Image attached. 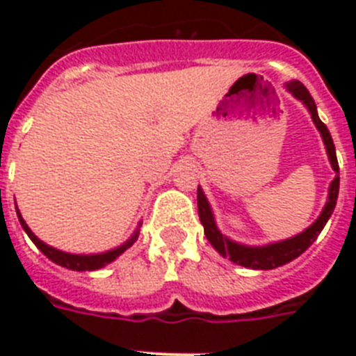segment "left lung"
Wrapping results in <instances>:
<instances>
[{
  "instance_id": "obj_1",
  "label": "left lung",
  "mask_w": 356,
  "mask_h": 356,
  "mask_svg": "<svg viewBox=\"0 0 356 356\" xmlns=\"http://www.w3.org/2000/svg\"><path fill=\"white\" fill-rule=\"evenodd\" d=\"M286 88L288 92H292L293 97H298L299 102L309 108L312 122L316 123V127L321 133V138H323V144H325L327 156L331 161L332 170L337 172V177L332 179L331 186H329L327 203L320 216H318V220L309 229H305L303 233L296 234V236L288 238V240H282V242L268 243V245H243V243L233 242L231 238L220 233V229L216 227V222H214L211 205H209L203 190L197 186V212H200L201 225L205 229L207 240L212 243V248L216 249L222 257L233 260L234 264H240L243 268H251V270H273V268H279V266L292 262L293 259H298L299 254L305 253L312 245L316 238H318V234L321 233V229L325 227V223L329 222V218H331L332 211L337 207L338 190H340V168H338L337 161V149H334V144H332L329 129L318 116L314 99L310 96V92L305 88L303 83H299V81L286 83Z\"/></svg>"
}]
</instances>
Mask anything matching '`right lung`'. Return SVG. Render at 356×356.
Instances as JSON below:
<instances>
[{
    "instance_id": "obj_1",
    "label": "right lung",
    "mask_w": 356,
    "mask_h": 356,
    "mask_svg": "<svg viewBox=\"0 0 356 356\" xmlns=\"http://www.w3.org/2000/svg\"><path fill=\"white\" fill-rule=\"evenodd\" d=\"M16 212H18V220H19V223H22V227H24V231L27 233V236L33 240V243H35L36 248L40 249L42 253L46 254L47 259L51 260V262H55V264L63 266V268H68V270H74V271H94V270H99V268H103V266L111 264L113 260L118 259L120 254H122L125 249L131 248V245L134 243V240L138 238V229H136V233L129 238L127 242L123 243V245H120V248H116V249H111V251H105V253H97V254L64 253V251H58V249H55V248H51V245L44 243L40 238H36L35 234H33V231L27 227V223L24 222V218H22V214H19V211H16Z\"/></svg>"
}]
</instances>
